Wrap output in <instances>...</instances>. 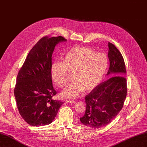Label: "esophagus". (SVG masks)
Listing matches in <instances>:
<instances>
[{
    "instance_id": "obj_1",
    "label": "esophagus",
    "mask_w": 147,
    "mask_h": 147,
    "mask_svg": "<svg viewBox=\"0 0 147 147\" xmlns=\"http://www.w3.org/2000/svg\"><path fill=\"white\" fill-rule=\"evenodd\" d=\"M66 102L67 103H70V104H75V102H76V101L75 100H66Z\"/></svg>"
}]
</instances>
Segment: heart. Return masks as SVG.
<instances>
[{
    "mask_svg": "<svg viewBox=\"0 0 147 147\" xmlns=\"http://www.w3.org/2000/svg\"><path fill=\"white\" fill-rule=\"evenodd\" d=\"M109 65L108 57L104 53H97L90 47H75L70 48L63 61L53 62L51 75L57 86L63 87L72 74L74 82L61 92L62 98L77 97L84 90L90 91L103 80Z\"/></svg>",
    "mask_w": 147,
    "mask_h": 147,
    "instance_id": "heart-1",
    "label": "heart"
}]
</instances>
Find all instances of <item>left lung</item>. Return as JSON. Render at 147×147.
<instances>
[{"label":"left lung","instance_id":"1","mask_svg":"<svg viewBox=\"0 0 147 147\" xmlns=\"http://www.w3.org/2000/svg\"><path fill=\"white\" fill-rule=\"evenodd\" d=\"M110 77L100 83L85 96L86 104L80 121L91 128L104 127L112 122L122 109L127 95L126 69L121 53L109 43Z\"/></svg>","mask_w":147,"mask_h":147}]
</instances>
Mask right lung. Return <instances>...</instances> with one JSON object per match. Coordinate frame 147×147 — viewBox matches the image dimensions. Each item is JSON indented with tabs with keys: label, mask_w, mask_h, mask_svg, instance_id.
I'll list each match as a JSON object with an SVG mask.
<instances>
[{
	"label": "right lung",
	"mask_w": 147,
	"mask_h": 147,
	"mask_svg": "<svg viewBox=\"0 0 147 147\" xmlns=\"http://www.w3.org/2000/svg\"><path fill=\"white\" fill-rule=\"evenodd\" d=\"M62 36L42 38L29 51L16 78L14 94L19 113L33 126L50 124L64 102L53 99L51 56L57 43L65 42Z\"/></svg>",
	"instance_id": "add662e5"
}]
</instances>
